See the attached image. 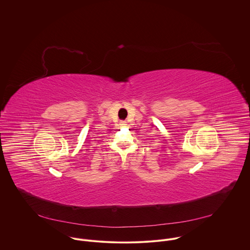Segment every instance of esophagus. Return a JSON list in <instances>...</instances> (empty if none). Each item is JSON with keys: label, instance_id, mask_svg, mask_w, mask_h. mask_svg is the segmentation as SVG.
Returning a JSON list of instances; mask_svg holds the SVG:
<instances>
[{"label": "esophagus", "instance_id": "obj_1", "mask_svg": "<svg viewBox=\"0 0 250 250\" xmlns=\"http://www.w3.org/2000/svg\"><path fill=\"white\" fill-rule=\"evenodd\" d=\"M120 125H122V126L126 125V121H121V122H120Z\"/></svg>", "mask_w": 250, "mask_h": 250}]
</instances>
